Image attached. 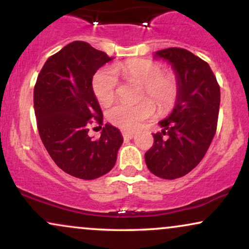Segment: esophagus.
Masks as SVG:
<instances>
[{
    "instance_id": "34e87169",
    "label": "esophagus",
    "mask_w": 249,
    "mask_h": 249,
    "mask_svg": "<svg viewBox=\"0 0 249 249\" xmlns=\"http://www.w3.org/2000/svg\"><path fill=\"white\" fill-rule=\"evenodd\" d=\"M123 137H124L125 141H128V139H132L134 133L133 132H128V131H123Z\"/></svg>"
}]
</instances>
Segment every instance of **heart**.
<instances>
[{
  "mask_svg": "<svg viewBox=\"0 0 249 249\" xmlns=\"http://www.w3.org/2000/svg\"><path fill=\"white\" fill-rule=\"evenodd\" d=\"M161 65L150 59H131L115 68V71L103 68L92 78L95 96L102 104L107 105L115 99L117 76L122 72L127 78L142 83L141 97L147 95L159 111H167L173 107L178 92V83L172 73L161 72ZM154 113V105L150 99H142L136 104H117L107 112L108 121L125 131L136 130L142 122Z\"/></svg>",
  "mask_w": 249,
  "mask_h": 249,
  "instance_id": "obj_1",
  "label": "heart"
}]
</instances>
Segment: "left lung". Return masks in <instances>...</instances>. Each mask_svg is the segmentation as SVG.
<instances>
[{"instance_id":"left-lung-1","label":"left lung","mask_w":249,"mask_h":249,"mask_svg":"<svg viewBox=\"0 0 249 249\" xmlns=\"http://www.w3.org/2000/svg\"><path fill=\"white\" fill-rule=\"evenodd\" d=\"M153 58L171 64L178 92L172 112L159 122L162 130L153 134L145 162L154 176L176 179L191 172L210 147L218 123L220 88L210 65L188 50L168 48L154 53Z\"/></svg>"}]
</instances>
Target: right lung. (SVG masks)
I'll return each mask as SVG.
<instances>
[{
  "label": "right lung",
  "mask_w": 249,
  "mask_h": 249,
  "mask_svg": "<svg viewBox=\"0 0 249 249\" xmlns=\"http://www.w3.org/2000/svg\"><path fill=\"white\" fill-rule=\"evenodd\" d=\"M112 59L88 43L75 41L49 57L37 77L34 108L39 136L57 166L76 178L91 180L110 172L124 141L108 123L99 139L88 134L90 124L103 125L93 75Z\"/></svg>",
  "instance_id": "obj_1"
}]
</instances>
